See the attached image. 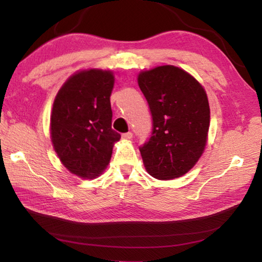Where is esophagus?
I'll return each mask as SVG.
<instances>
[{
	"instance_id": "esophagus-1",
	"label": "esophagus",
	"mask_w": 262,
	"mask_h": 262,
	"mask_svg": "<svg viewBox=\"0 0 262 262\" xmlns=\"http://www.w3.org/2000/svg\"><path fill=\"white\" fill-rule=\"evenodd\" d=\"M132 137H133L132 132H127V133H123V134H122V139H125V140H130Z\"/></svg>"
}]
</instances>
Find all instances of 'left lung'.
Wrapping results in <instances>:
<instances>
[{"label": "left lung", "instance_id": "obj_1", "mask_svg": "<svg viewBox=\"0 0 262 262\" xmlns=\"http://www.w3.org/2000/svg\"><path fill=\"white\" fill-rule=\"evenodd\" d=\"M139 86L152 118L151 135L140 147L144 166L157 179L178 178L206 147L210 110L205 89L174 66L142 72Z\"/></svg>", "mask_w": 262, "mask_h": 262}]
</instances>
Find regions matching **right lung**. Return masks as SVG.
<instances>
[{
	"label": "right lung",
	"instance_id": "1",
	"mask_svg": "<svg viewBox=\"0 0 262 262\" xmlns=\"http://www.w3.org/2000/svg\"><path fill=\"white\" fill-rule=\"evenodd\" d=\"M113 85L111 72H81L62 85L53 104V145L62 164L82 178H95L105 170L113 143L121 137L112 129Z\"/></svg>",
	"mask_w": 262,
	"mask_h": 262
}]
</instances>
